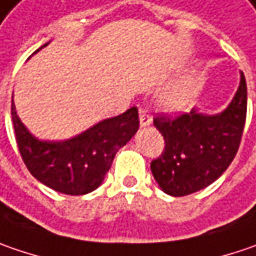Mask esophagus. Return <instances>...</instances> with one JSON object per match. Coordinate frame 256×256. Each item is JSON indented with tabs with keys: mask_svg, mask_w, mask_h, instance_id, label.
Returning <instances> with one entry per match:
<instances>
[{
	"mask_svg": "<svg viewBox=\"0 0 256 256\" xmlns=\"http://www.w3.org/2000/svg\"><path fill=\"white\" fill-rule=\"evenodd\" d=\"M139 118L142 126H149L150 123H152V117L149 116V113H148V110L144 107H140L139 108Z\"/></svg>",
	"mask_w": 256,
	"mask_h": 256,
	"instance_id": "esophagus-1",
	"label": "esophagus"
}]
</instances>
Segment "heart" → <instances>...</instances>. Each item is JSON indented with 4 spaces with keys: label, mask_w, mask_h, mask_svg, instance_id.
Here are the masks:
<instances>
[{
    "label": "heart",
    "mask_w": 256,
    "mask_h": 256,
    "mask_svg": "<svg viewBox=\"0 0 256 256\" xmlns=\"http://www.w3.org/2000/svg\"><path fill=\"white\" fill-rule=\"evenodd\" d=\"M189 96H190V87L189 86L178 87L163 97V106L170 112L180 110L186 104V100L189 98Z\"/></svg>",
    "instance_id": "heart-1"
}]
</instances>
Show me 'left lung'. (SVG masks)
<instances>
[{"mask_svg":"<svg viewBox=\"0 0 256 256\" xmlns=\"http://www.w3.org/2000/svg\"><path fill=\"white\" fill-rule=\"evenodd\" d=\"M246 118V82L222 113L202 114L196 108L178 117L156 116L153 124L164 139L162 154L150 163L164 194L186 196L214 184L228 169L240 144Z\"/></svg>","mask_w":256,"mask_h":256,"instance_id":"1","label":"left lung"}]
</instances>
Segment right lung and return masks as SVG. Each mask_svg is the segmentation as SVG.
<instances>
[{
  "label": "right lung",
  "mask_w": 256,
  "mask_h": 256,
  "mask_svg": "<svg viewBox=\"0 0 256 256\" xmlns=\"http://www.w3.org/2000/svg\"><path fill=\"white\" fill-rule=\"evenodd\" d=\"M11 116L18 150L30 173L52 190L66 194H86L97 189L104 180L118 149L139 128L138 108L132 107L123 114L106 118L72 139L46 142L34 138L21 123L14 100Z\"/></svg>",
  "instance_id": "right-lung-1"
}]
</instances>
